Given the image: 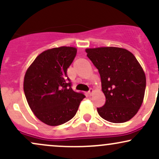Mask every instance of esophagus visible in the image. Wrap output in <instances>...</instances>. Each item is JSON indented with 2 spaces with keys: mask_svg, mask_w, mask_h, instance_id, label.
I'll return each instance as SVG.
<instances>
[{
  "mask_svg": "<svg viewBox=\"0 0 159 159\" xmlns=\"http://www.w3.org/2000/svg\"><path fill=\"white\" fill-rule=\"evenodd\" d=\"M93 93H94L93 89L90 88V90L88 91V93H88V95H90V96H92V95H93Z\"/></svg>",
  "mask_w": 159,
  "mask_h": 159,
  "instance_id": "obj_1",
  "label": "esophagus"
}]
</instances>
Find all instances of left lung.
Returning a JSON list of instances; mask_svg holds the SVG:
<instances>
[{
    "mask_svg": "<svg viewBox=\"0 0 159 159\" xmlns=\"http://www.w3.org/2000/svg\"><path fill=\"white\" fill-rule=\"evenodd\" d=\"M87 57L98 69L105 94V105L98 107L101 117L121 123L129 121L143 103L146 75L132 52L118 47L86 48Z\"/></svg>",
    "mask_w": 159,
    "mask_h": 159,
    "instance_id": "1",
    "label": "left lung"
}]
</instances>
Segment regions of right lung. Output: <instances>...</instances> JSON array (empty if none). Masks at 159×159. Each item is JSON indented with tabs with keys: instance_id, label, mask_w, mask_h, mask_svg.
I'll list each match as a JSON object with an SVG mask.
<instances>
[{
	"instance_id": "1",
	"label": "right lung",
	"mask_w": 159,
	"mask_h": 159,
	"mask_svg": "<svg viewBox=\"0 0 159 159\" xmlns=\"http://www.w3.org/2000/svg\"><path fill=\"white\" fill-rule=\"evenodd\" d=\"M77 54V48L61 46L44 51L26 71L24 92L29 106L40 121L56 126L75 115L85 97L71 87L67 69Z\"/></svg>"
}]
</instances>
